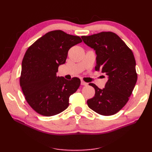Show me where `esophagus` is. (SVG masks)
I'll return each instance as SVG.
<instances>
[{"mask_svg": "<svg viewBox=\"0 0 152 152\" xmlns=\"http://www.w3.org/2000/svg\"><path fill=\"white\" fill-rule=\"evenodd\" d=\"M81 85L82 86H87V83H86V82H84L83 80H81Z\"/></svg>", "mask_w": 152, "mask_h": 152, "instance_id": "1", "label": "esophagus"}]
</instances>
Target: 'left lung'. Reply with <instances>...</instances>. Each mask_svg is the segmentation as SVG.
I'll use <instances>...</instances> for the list:
<instances>
[{"label":"left lung","mask_w":152,"mask_h":152,"mask_svg":"<svg viewBox=\"0 0 152 152\" xmlns=\"http://www.w3.org/2000/svg\"><path fill=\"white\" fill-rule=\"evenodd\" d=\"M83 42L95 50V70L104 73L108 80L104 88L95 89L94 96L87 101L88 107L102 115H112L126 105L137 82L136 61L132 50L115 33L104 31L82 36Z\"/></svg>","instance_id":"1"}]
</instances>
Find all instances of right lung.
<instances>
[{"label": "right lung", "mask_w": 152, "mask_h": 152, "mask_svg": "<svg viewBox=\"0 0 152 152\" xmlns=\"http://www.w3.org/2000/svg\"><path fill=\"white\" fill-rule=\"evenodd\" d=\"M80 42L79 37L54 30L27 49L20 82L26 102L36 112L50 117L68 108L69 97L79 88L80 80L74 77L68 80L56 73L59 66L65 63L68 50Z\"/></svg>", "instance_id": "right-lung-1"}]
</instances>
